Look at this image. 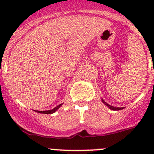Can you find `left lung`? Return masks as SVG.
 Returning <instances> with one entry per match:
<instances>
[{"label":"left lung","mask_w":154,"mask_h":154,"mask_svg":"<svg viewBox=\"0 0 154 154\" xmlns=\"http://www.w3.org/2000/svg\"><path fill=\"white\" fill-rule=\"evenodd\" d=\"M102 101H103V103H104V104L106 105V106H108V108H110V109L113 110V111H119V110H122V109H123V108H116V107H114V106H110V105H108V103H106V102H105L104 100H103V99H102Z\"/></svg>","instance_id":"left-lung-1"}]
</instances>
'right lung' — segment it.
Returning a JSON list of instances; mask_svg holds the SVG:
<instances>
[{
    "mask_svg": "<svg viewBox=\"0 0 154 154\" xmlns=\"http://www.w3.org/2000/svg\"><path fill=\"white\" fill-rule=\"evenodd\" d=\"M62 105H63V103H62V104H60L59 106H57V107H55V108H53V109H51V110H48V111H37V112H38V113H40V114H53V113L55 112V111H57V110L58 108H60V107L61 106H62Z\"/></svg>",
    "mask_w": 154,
    "mask_h": 154,
    "instance_id": "1",
    "label": "right lung"
}]
</instances>
